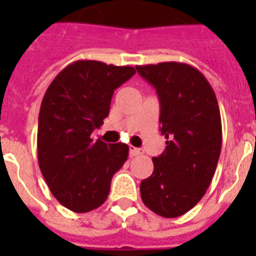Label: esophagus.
Here are the masks:
<instances>
[{
    "label": "esophagus",
    "instance_id": "34e87169",
    "mask_svg": "<svg viewBox=\"0 0 256 256\" xmlns=\"http://www.w3.org/2000/svg\"><path fill=\"white\" fill-rule=\"evenodd\" d=\"M140 154H142V152H140V148L130 146V156H140Z\"/></svg>",
    "mask_w": 256,
    "mask_h": 256
}]
</instances>
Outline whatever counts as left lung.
I'll return each instance as SVG.
<instances>
[{"label": "left lung", "mask_w": 256, "mask_h": 256, "mask_svg": "<svg viewBox=\"0 0 256 256\" xmlns=\"http://www.w3.org/2000/svg\"><path fill=\"white\" fill-rule=\"evenodd\" d=\"M156 90L166 148L152 158L154 171L140 182L144 206L164 218L190 211L206 194L222 148L215 92L198 69L180 62L136 66Z\"/></svg>", "instance_id": "left-lung-1"}]
</instances>
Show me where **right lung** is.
<instances>
[{
	"instance_id": "1",
	"label": "right lung",
	"mask_w": 256,
	"mask_h": 256,
	"mask_svg": "<svg viewBox=\"0 0 256 256\" xmlns=\"http://www.w3.org/2000/svg\"><path fill=\"white\" fill-rule=\"evenodd\" d=\"M136 74L132 66L81 60L50 84L38 116V164L58 202L74 212L104 204L112 175L128 160V146L92 138L110 112L114 90Z\"/></svg>"
}]
</instances>
